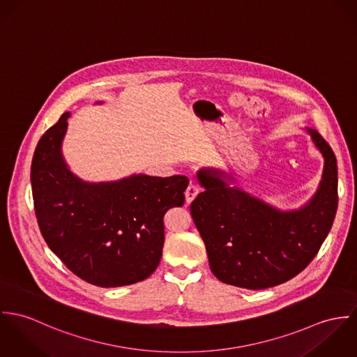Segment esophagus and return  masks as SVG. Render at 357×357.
Masks as SVG:
<instances>
[{
    "label": "esophagus",
    "mask_w": 357,
    "mask_h": 357,
    "mask_svg": "<svg viewBox=\"0 0 357 357\" xmlns=\"http://www.w3.org/2000/svg\"><path fill=\"white\" fill-rule=\"evenodd\" d=\"M199 192H201V189H199V186H198V185H196V183H190V185L188 186L186 192H185L186 202H188V204H190L195 198L197 197V195Z\"/></svg>",
    "instance_id": "esophagus-1"
}]
</instances>
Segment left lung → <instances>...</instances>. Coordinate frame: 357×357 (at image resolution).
<instances>
[{"instance_id":"obj_1","label":"left lung","mask_w":357,"mask_h":357,"mask_svg":"<svg viewBox=\"0 0 357 357\" xmlns=\"http://www.w3.org/2000/svg\"><path fill=\"white\" fill-rule=\"evenodd\" d=\"M324 158L317 195L300 211L280 212L204 168V192L190 204L209 267L223 283L243 289L273 287L298 275L317 256L338 206L337 159L317 131L308 130ZM225 178V176H223Z\"/></svg>"}]
</instances>
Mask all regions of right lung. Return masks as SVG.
Segmentation results:
<instances>
[{"label": "right lung", "instance_id": "obj_1", "mask_svg": "<svg viewBox=\"0 0 357 357\" xmlns=\"http://www.w3.org/2000/svg\"><path fill=\"white\" fill-rule=\"evenodd\" d=\"M70 114L40 137L31 162L36 216L52 252L80 279L118 287L141 282L159 266L164 213L182 206L189 179L134 175L86 183L61 156Z\"/></svg>", "mask_w": 357, "mask_h": 357}]
</instances>
